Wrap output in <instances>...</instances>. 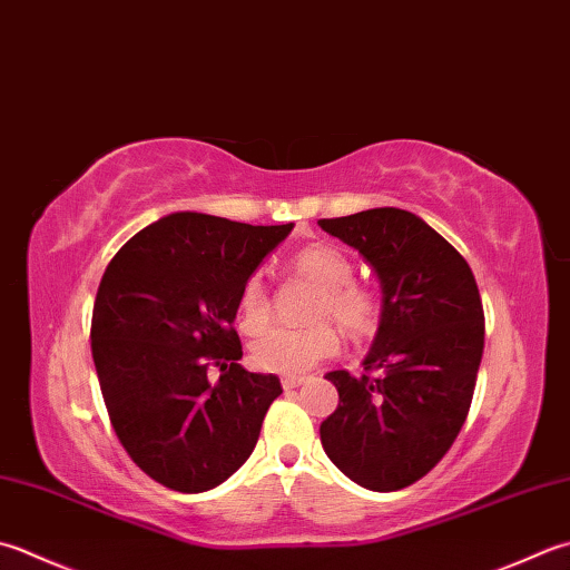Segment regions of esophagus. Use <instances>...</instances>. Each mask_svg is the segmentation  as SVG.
Masks as SVG:
<instances>
[{
  "label": "esophagus",
  "mask_w": 570,
  "mask_h": 570,
  "mask_svg": "<svg viewBox=\"0 0 570 570\" xmlns=\"http://www.w3.org/2000/svg\"><path fill=\"white\" fill-rule=\"evenodd\" d=\"M306 381H308V377H304V375H284V377H282V385H284L286 390H292V387L304 385Z\"/></svg>",
  "instance_id": "obj_1"
}]
</instances>
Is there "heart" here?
<instances>
[{"label":"heart","instance_id":"heart-1","mask_svg":"<svg viewBox=\"0 0 570 570\" xmlns=\"http://www.w3.org/2000/svg\"><path fill=\"white\" fill-rule=\"evenodd\" d=\"M294 269L318 284V294L311 304V316L318 321L308 326H272L262 331L272 318V296L262 272L247 276L239 292V328L259 336L252 343V361L269 373H306L338 351L341 338L331 316L351 338L363 341L373 336L383 318V298L367 284L355 282V266L348 254L331 244H314L294 256Z\"/></svg>","mask_w":570,"mask_h":570}]
</instances>
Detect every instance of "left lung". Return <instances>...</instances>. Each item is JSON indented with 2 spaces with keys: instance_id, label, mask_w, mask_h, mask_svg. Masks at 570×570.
I'll list each match as a JSON object with an SVG mask.
<instances>
[{
  "instance_id": "obj_1",
  "label": "left lung",
  "mask_w": 570,
  "mask_h": 570,
  "mask_svg": "<svg viewBox=\"0 0 570 570\" xmlns=\"http://www.w3.org/2000/svg\"><path fill=\"white\" fill-rule=\"evenodd\" d=\"M358 249L383 286V318L363 375L326 373L338 407L321 444L371 492H397L438 464L472 405L484 351V308L464 256L405 209L318 219Z\"/></svg>"
}]
</instances>
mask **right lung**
<instances>
[{"label": "right lung", "instance_id": "1", "mask_svg": "<svg viewBox=\"0 0 570 570\" xmlns=\"http://www.w3.org/2000/svg\"><path fill=\"white\" fill-rule=\"evenodd\" d=\"M292 227L175 212L106 266L91 318L100 393L130 460L167 489L207 492L237 472L284 393L239 365L232 323L242 284Z\"/></svg>", "mask_w": 570, "mask_h": 570}]
</instances>
